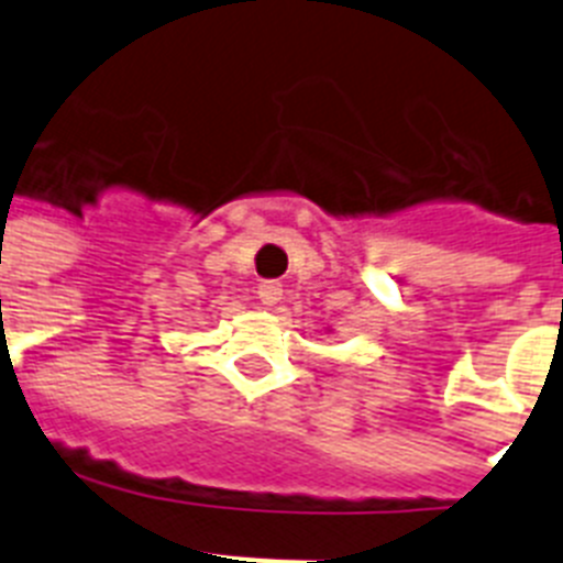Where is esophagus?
Listing matches in <instances>:
<instances>
[{"instance_id": "esophagus-1", "label": "esophagus", "mask_w": 563, "mask_h": 563, "mask_svg": "<svg viewBox=\"0 0 563 563\" xmlns=\"http://www.w3.org/2000/svg\"><path fill=\"white\" fill-rule=\"evenodd\" d=\"M282 296H285V287L278 285V282H262V285H258V298H262V305L276 307L278 301H282Z\"/></svg>"}]
</instances>
